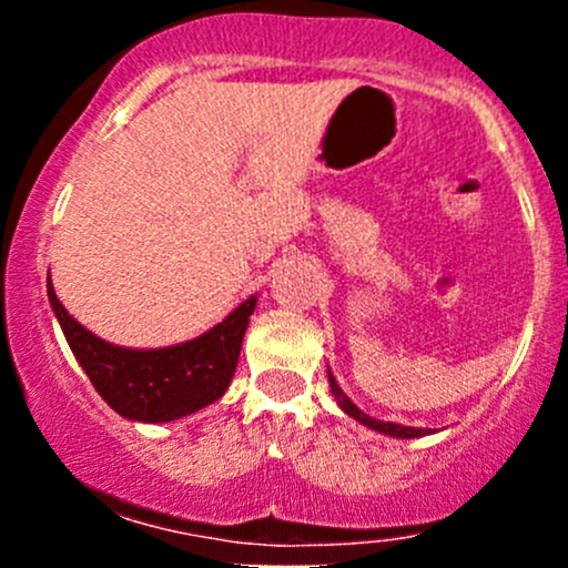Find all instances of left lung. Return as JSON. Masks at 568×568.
I'll use <instances>...</instances> for the list:
<instances>
[{
	"instance_id": "1",
	"label": "left lung",
	"mask_w": 568,
	"mask_h": 568,
	"mask_svg": "<svg viewBox=\"0 0 568 568\" xmlns=\"http://www.w3.org/2000/svg\"><path fill=\"white\" fill-rule=\"evenodd\" d=\"M328 382H331V393H334L336 403H338V406H342L344 414L352 416V419H357V422H361V425H366V427H371V429H376V433H384V435H389V438H422V435L433 433V429L406 427V425H395V422H379V419H374V416L363 414V410L357 408L355 403H352L347 395H344V389L338 387V384H336L334 374H331V368H328Z\"/></svg>"
}]
</instances>
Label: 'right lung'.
<instances>
[{
	"mask_svg": "<svg viewBox=\"0 0 568 568\" xmlns=\"http://www.w3.org/2000/svg\"><path fill=\"white\" fill-rule=\"evenodd\" d=\"M48 298L77 363L95 393L130 422L160 425L211 406L230 387L240 361V347L256 310L258 296L245 298L219 325L192 338L160 349L116 347L90 334L69 315L48 277Z\"/></svg>",
	"mask_w": 568,
	"mask_h": 568,
	"instance_id": "obj_1",
	"label": "right lung"
}]
</instances>
